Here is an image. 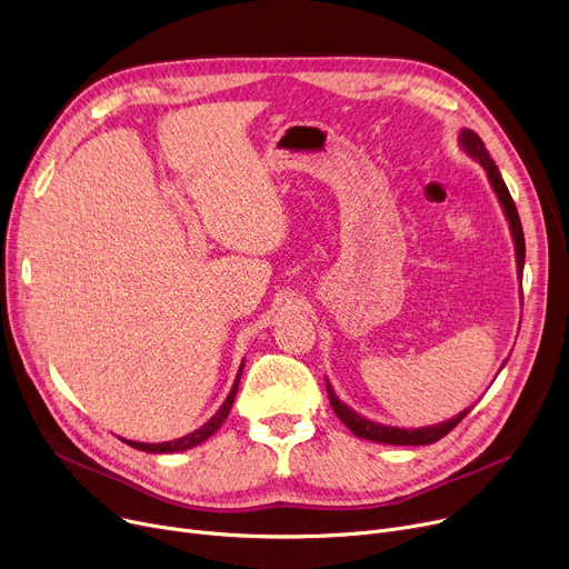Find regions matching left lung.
Instances as JSON below:
<instances>
[{
	"mask_svg": "<svg viewBox=\"0 0 569 569\" xmlns=\"http://www.w3.org/2000/svg\"><path fill=\"white\" fill-rule=\"evenodd\" d=\"M459 144L463 152L475 159L477 163H480L489 177V184L493 189V193L498 196V202L502 207L505 212V219L507 223H510V232H512V239H515V253H517V272H519V281H521V274H523V262H526V242H523V228H521V221H519V212H517V204L510 196V191H507L502 177H500V170L496 168L493 159L489 157L487 147L482 142V138L477 136L475 131L470 129H463L459 133ZM505 367V365H502ZM500 367V369H502ZM327 382V395H330V403L337 412L339 420L357 436V438H365V440H373V442H385V445H431L436 440H440L442 436L450 433L463 417L470 412L468 410H461L457 417H452V420L447 422H440V425H431V427H420V429H399V427H387V425H380V422H373L369 420V417L355 412L350 406H346L337 395H335V387L330 385V380L325 378Z\"/></svg>",
	"mask_w": 569,
	"mask_h": 569,
	"instance_id": "1",
	"label": "left lung"
}]
</instances>
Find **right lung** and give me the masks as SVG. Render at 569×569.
<instances>
[{
	"instance_id": "1",
	"label": "right lung",
	"mask_w": 569,
	"mask_h": 569,
	"mask_svg": "<svg viewBox=\"0 0 569 569\" xmlns=\"http://www.w3.org/2000/svg\"><path fill=\"white\" fill-rule=\"evenodd\" d=\"M242 369H244V362H242V367H239V371H237V378L232 382V390H230L228 399L223 401V406L212 417H209V420L200 429H196V431H191V433H187L182 438H177V440H168V442H136V440H127V442L131 447H136V450L152 452V455L184 452V450H191V447L204 442L209 436H214L219 431V427L226 422V417H228V412H230V408L234 403V397H237V387H239V378H242Z\"/></svg>"
}]
</instances>
